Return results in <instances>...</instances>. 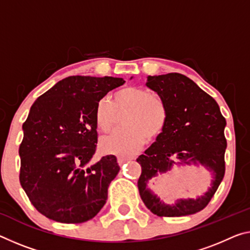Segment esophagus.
Here are the masks:
<instances>
[{"mask_svg":"<svg viewBox=\"0 0 250 250\" xmlns=\"http://www.w3.org/2000/svg\"><path fill=\"white\" fill-rule=\"evenodd\" d=\"M132 159H134L133 157H118V164L122 165L124 162L128 161V160H132Z\"/></svg>","mask_w":250,"mask_h":250,"instance_id":"esophagus-1","label":"esophagus"}]
</instances>
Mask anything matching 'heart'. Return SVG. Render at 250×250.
Here are the masks:
<instances>
[{
    "label": "heart",
    "instance_id": "1",
    "mask_svg": "<svg viewBox=\"0 0 250 250\" xmlns=\"http://www.w3.org/2000/svg\"><path fill=\"white\" fill-rule=\"evenodd\" d=\"M124 129L101 139L104 153L131 156L144 146L146 138L156 139L167 124V108L157 94L140 86H125L113 93L111 102L100 100L94 110V121L102 132L113 128L117 114L125 113Z\"/></svg>",
    "mask_w": 250,
    "mask_h": 250
}]
</instances>
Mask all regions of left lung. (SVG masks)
I'll list each match as a JSON object with an SVG mask.
<instances>
[{"label":"left lung","instance_id":"8db88e82","mask_svg":"<svg viewBox=\"0 0 250 250\" xmlns=\"http://www.w3.org/2000/svg\"><path fill=\"white\" fill-rule=\"evenodd\" d=\"M146 86L156 91L167 108V124L157 141L137 159L141 166L138 188L146 207L159 217L196 213L209 204L225 176L226 119L215 99L180 73L148 77ZM198 163L214 173L212 187L198 200H181L166 205L146 186L172 164Z\"/></svg>","mask_w":250,"mask_h":250}]
</instances>
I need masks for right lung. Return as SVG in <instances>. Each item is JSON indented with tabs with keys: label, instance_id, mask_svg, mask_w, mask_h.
<instances>
[{
	"label": "right lung",
	"instance_id": "1",
	"mask_svg": "<svg viewBox=\"0 0 250 250\" xmlns=\"http://www.w3.org/2000/svg\"><path fill=\"white\" fill-rule=\"evenodd\" d=\"M122 78L72 75L34 101L23 124L20 184L39 212L65 224L88 221L101 210L118 175L117 158L91 164L98 144L94 110Z\"/></svg>",
	"mask_w": 250,
	"mask_h": 250
}]
</instances>
